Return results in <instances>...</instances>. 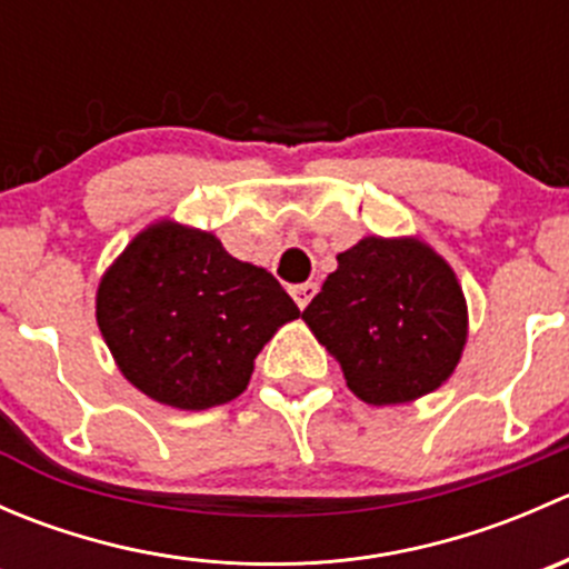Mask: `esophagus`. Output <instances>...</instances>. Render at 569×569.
<instances>
[{
  "label": "esophagus",
  "mask_w": 569,
  "mask_h": 569,
  "mask_svg": "<svg viewBox=\"0 0 569 569\" xmlns=\"http://www.w3.org/2000/svg\"><path fill=\"white\" fill-rule=\"evenodd\" d=\"M319 286L317 283H300V286H291V297H295V302L300 306V311H306L308 302L313 300V295H317Z\"/></svg>",
  "instance_id": "1"
}]
</instances>
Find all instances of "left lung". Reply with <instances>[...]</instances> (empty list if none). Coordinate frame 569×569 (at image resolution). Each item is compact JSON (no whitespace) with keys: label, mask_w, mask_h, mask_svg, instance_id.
Returning <instances> with one entry per match:
<instances>
[{"label":"left lung","mask_w":569,"mask_h":569,"mask_svg":"<svg viewBox=\"0 0 569 569\" xmlns=\"http://www.w3.org/2000/svg\"><path fill=\"white\" fill-rule=\"evenodd\" d=\"M366 405H401L455 375L468 338L462 286L421 239L366 237L302 311Z\"/></svg>","instance_id":"obj_1"}]
</instances>
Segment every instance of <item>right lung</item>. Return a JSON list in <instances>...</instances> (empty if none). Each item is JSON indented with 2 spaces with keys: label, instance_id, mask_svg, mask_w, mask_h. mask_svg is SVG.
Masks as SVG:
<instances>
[{
  "label": "right lung",
  "instance_id": "1",
  "mask_svg": "<svg viewBox=\"0 0 569 569\" xmlns=\"http://www.w3.org/2000/svg\"><path fill=\"white\" fill-rule=\"evenodd\" d=\"M297 317L267 269L173 220L137 233L96 295V321L126 380L178 410L237 399L263 343Z\"/></svg>",
  "mask_w": 569,
  "mask_h": 569
}]
</instances>
